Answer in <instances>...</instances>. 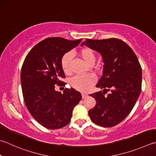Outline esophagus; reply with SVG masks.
<instances>
[{"label": "esophagus", "instance_id": "obj_1", "mask_svg": "<svg viewBox=\"0 0 156 156\" xmlns=\"http://www.w3.org/2000/svg\"><path fill=\"white\" fill-rule=\"evenodd\" d=\"M87 96H88V94H87V93H82V98L83 99L86 98Z\"/></svg>", "mask_w": 156, "mask_h": 156}]
</instances>
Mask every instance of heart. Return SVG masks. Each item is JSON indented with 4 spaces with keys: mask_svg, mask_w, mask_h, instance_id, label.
<instances>
[{
    "mask_svg": "<svg viewBox=\"0 0 156 156\" xmlns=\"http://www.w3.org/2000/svg\"><path fill=\"white\" fill-rule=\"evenodd\" d=\"M79 55L89 66H92L95 61V54L89 48H84L81 49L79 51ZM72 58V53L67 52L62 56L61 59V68L66 74H68L70 72V63ZM95 81L96 78L93 75H80L73 77L70 80V84L76 90L80 91H87L95 84Z\"/></svg>",
    "mask_w": 156,
    "mask_h": 156,
    "instance_id": "heart-1",
    "label": "heart"
}]
</instances>
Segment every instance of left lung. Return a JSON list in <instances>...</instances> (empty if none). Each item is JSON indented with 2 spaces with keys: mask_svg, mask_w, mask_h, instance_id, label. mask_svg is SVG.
I'll use <instances>...</instances> for the list:
<instances>
[{
  "mask_svg": "<svg viewBox=\"0 0 156 156\" xmlns=\"http://www.w3.org/2000/svg\"><path fill=\"white\" fill-rule=\"evenodd\" d=\"M83 45L100 53L104 61L102 76L96 85L103 91L89 95L97 104L89 115L98 126L113 127L129 114L139 97L141 66L132 49L121 39H87ZM108 91L109 93L105 95Z\"/></svg>",
  "mask_w": 156,
  "mask_h": 156,
  "instance_id": "8db88e82",
  "label": "left lung"
}]
</instances>
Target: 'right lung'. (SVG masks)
<instances>
[{
	"label": "right lung",
	"mask_w": 156,
	"mask_h": 156,
	"mask_svg": "<svg viewBox=\"0 0 156 156\" xmlns=\"http://www.w3.org/2000/svg\"><path fill=\"white\" fill-rule=\"evenodd\" d=\"M82 39L71 41L49 37L35 45L24 59L21 70V84L25 104L30 115L41 126L55 129L69 123L73 108L81 100L80 92L66 89L56 91L66 78L61 59L80 43Z\"/></svg>",
	"instance_id": "add662e5"
}]
</instances>
